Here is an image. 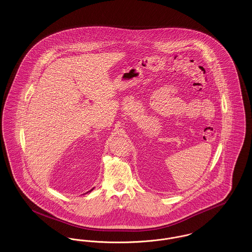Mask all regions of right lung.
<instances>
[{
	"mask_svg": "<svg viewBox=\"0 0 252 252\" xmlns=\"http://www.w3.org/2000/svg\"><path fill=\"white\" fill-rule=\"evenodd\" d=\"M94 188H93V189H92V190H91V191H93V190H94ZM91 191H90V192H91Z\"/></svg>",
	"mask_w": 252,
	"mask_h": 252,
	"instance_id": "add662e5",
	"label": "right lung"
}]
</instances>
